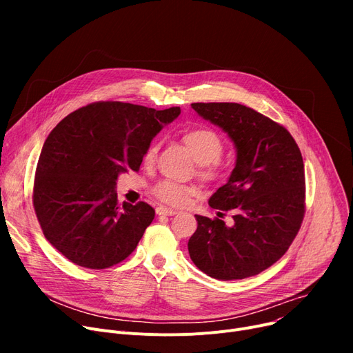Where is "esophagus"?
Wrapping results in <instances>:
<instances>
[{
	"mask_svg": "<svg viewBox=\"0 0 353 353\" xmlns=\"http://www.w3.org/2000/svg\"><path fill=\"white\" fill-rule=\"evenodd\" d=\"M156 213L159 214V216H174L177 212L176 210H173V209H169V208H164V206H159L157 209H156Z\"/></svg>",
	"mask_w": 353,
	"mask_h": 353,
	"instance_id": "esophagus-1",
	"label": "esophagus"
}]
</instances>
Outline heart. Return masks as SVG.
Masks as SVG:
<instances>
[{
  "instance_id": "heart-1",
  "label": "heart",
  "mask_w": 353,
  "mask_h": 353,
  "mask_svg": "<svg viewBox=\"0 0 353 353\" xmlns=\"http://www.w3.org/2000/svg\"><path fill=\"white\" fill-rule=\"evenodd\" d=\"M181 141L189 148L193 159L200 164L201 176H205L206 179H216L221 174L223 165H221L219 157L223 153L225 143L214 130L208 127L189 128L181 134ZM157 150V143H152L147 147L143 156V163L145 165H152L154 163ZM153 193L159 200L167 203V205L180 206L193 194V189L184 186V184L164 180L156 184Z\"/></svg>"
}]
</instances>
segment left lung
I'll list each match as a JSON object with an SVG mask.
<instances>
[{"label": "left lung", "mask_w": 353, "mask_h": 353, "mask_svg": "<svg viewBox=\"0 0 353 353\" xmlns=\"http://www.w3.org/2000/svg\"><path fill=\"white\" fill-rule=\"evenodd\" d=\"M193 110L219 125L236 147V165L210 208L233 210V225L196 214L189 240L193 263L219 281L245 279L286 253L305 214V165L288 130L237 103H193Z\"/></svg>", "instance_id": "1"}]
</instances>
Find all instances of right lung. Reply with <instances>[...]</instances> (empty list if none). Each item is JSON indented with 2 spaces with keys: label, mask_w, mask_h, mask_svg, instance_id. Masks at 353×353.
Segmentation results:
<instances>
[{
  "label": "right lung",
  "mask_w": 353,
  "mask_h": 353,
  "mask_svg": "<svg viewBox=\"0 0 353 353\" xmlns=\"http://www.w3.org/2000/svg\"><path fill=\"white\" fill-rule=\"evenodd\" d=\"M179 114L180 107L99 101L52 128L37 163L32 201L46 239L68 261L105 269L137 248L154 209L144 201L120 206L117 179L140 169L153 137Z\"/></svg>",
  "instance_id": "right-lung-1"
}]
</instances>
